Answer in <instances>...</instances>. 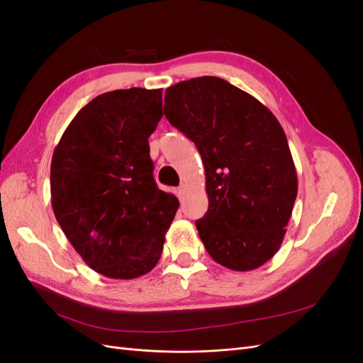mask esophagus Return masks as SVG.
Here are the masks:
<instances>
[{
	"mask_svg": "<svg viewBox=\"0 0 363 363\" xmlns=\"http://www.w3.org/2000/svg\"><path fill=\"white\" fill-rule=\"evenodd\" d=\"M184 194H186V184H182L180 188L177 189V195H179V199L183 201L184 200Z\"/></svg>",
	"mask_w": 363,
	"mask_h": 363,
	"instance_id": "obj_1",
	"label": "esophagus"
}]
</instances>
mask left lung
<instances>
[{"instance_id": "left-lung-1", "label": "left lung", "mask_w": 363, "mask_h": 363, "mask_svg": "<svg viewBox=\"0 0 363 363\" xmlns=\"http://www.w3.org/2000/svg\"><path fill=\"white\" fill-rule=\"evenodd\" d=\"M163 113L203 159L208 208L195 225L207 252L233 271L262 267L280 250L298 191L277 118L211 75L168 87Z\"/></svg>"}]
</instances>
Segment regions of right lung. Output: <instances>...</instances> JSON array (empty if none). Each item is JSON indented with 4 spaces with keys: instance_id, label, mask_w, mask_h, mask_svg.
Returning a JSON list of instances; mask_svg holds the SVG:
<instances>
[{
    "instance_id": "1",
    "label": "right lung",
    "mask_w": 363,
    "mask_h": 363,
    "mask_svg": "<svg viewBox=\"0 0 363 363\" xmlns=\"http://www.w3.org/2000/svg\"><path fill=\"white\" fill-rule=\"evenodd\" d=\"M162 115V89L101 94L52 152L54 215L86 265L108 279H136L157 265L180 206L152 177L148 138Z\"/></svg>"
}]
</instances>
